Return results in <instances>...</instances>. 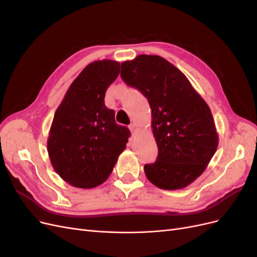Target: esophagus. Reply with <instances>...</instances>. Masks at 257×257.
<instances>
[{
	"label": "esophagus",
	"mask_w": 257,
	"mask_h": 257,
	"mask_svg": "<svg viewBox=\"0 0 257 257\" xmlns=\"http://www.w3.org/2000/svg\"><path fill=\"white\" fill-rule=\"evenodd\" d=\"M128 127H130V130H131V132H132V134H133V135H135L136 132L138 131V126H137V124H135V123L131 124V125H130Z\"/></svg>",
	"instance_id": "1"
}]
</instances>
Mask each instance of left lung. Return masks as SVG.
<instances>
[{"label": "left lung", "instance_id": "1", "mask_svg": "<svg viewBox=\"0 0 257 257\" xmlns=\"http://www.w3.org/2000/svg\"><path fill=\"white\" fill-rule=\"evenodd\" d=\"M121 67L123 81L141 91L151 107L159 154L144 167L148 180L163 190L185 188L205 172L219 145L211 110L164 58L139 54Z\"/></svg>", "mask_w": 257, "mask_h": 257}]
</instances>
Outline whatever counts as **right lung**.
I'll use <instances>...</instances> for the list:
<instances>
[{"label":"right lung","mask_w":257,"mask_h":257,"mask_svg":"<svg viewBox=\"0 0 257 257\" xmlns=\"http://www.w3.org/2000/svg\"><path fill=\"white\" fill-rule=\"evenodd\" d=\"M120 73L113 60L92 62L69 85L54 113L47 141L51 165L65 182L92 189L104 183L131 132L105 106L108 87Z\"/></svg>","instance_id":"obj_1"}]
</instances>
